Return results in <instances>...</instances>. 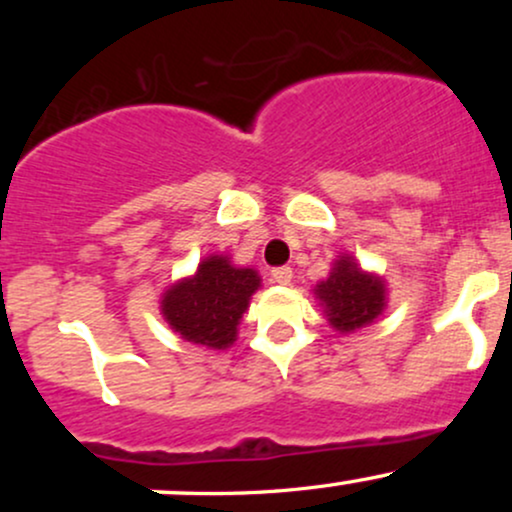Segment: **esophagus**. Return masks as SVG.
<instances>
[{"label":"esophagus","instance_id":"34e87169","mask_svg":"<svg viewBox=\"0 0 512 512\" xmlns=\"http://www.w3.org/2000/svg\"><path fill=\"white\" fill-rule=\"evenodd\" d=\"M272 279L276 281V284H291V279H293V272H291V267H274L272 269Z\"/></svg>","mask_w":512,"mask_h":512}]
</instances>
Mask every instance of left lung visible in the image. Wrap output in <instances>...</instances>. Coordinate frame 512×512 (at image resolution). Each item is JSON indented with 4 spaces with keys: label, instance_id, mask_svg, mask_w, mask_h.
Segmentation results:
<instances>
[{
    "label": "left lung",
    "instance_id": "left-lung-1",
    "mask_svg": "<svg viewBox=\"0 0 512 512\" xmlns=\"http://www.w3.org/2000/svg\"><path fill=\"white\" fill-rule=\"evenodd\" d=\"M315 296L337 332L361 330L383 315L387 305L385 281L363 272L349 255L334 262L330 276L315 286Z\"/></svg>",
    "mask_w": 512,
    "mask_h": 512
}]
</instances>
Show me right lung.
Wrapping results in <instances>:
<instances>
[{"mask_svg":"<svg viewBox=\"0 0 512 512\" xmlns=\"http://www.w3.org/2000/svg\"><path fill=\"white\" fill-rule=\"evenodd\" d=\"M260 281L255 269L233 267L226 255H209L195 274L163 293L161 313L185 342L226 349L236 342L240 317Z\"/></svg>","mask_w":512,"mask_h":512,"instance_id":"obj_1","label":"right lung"}]
</instances>
